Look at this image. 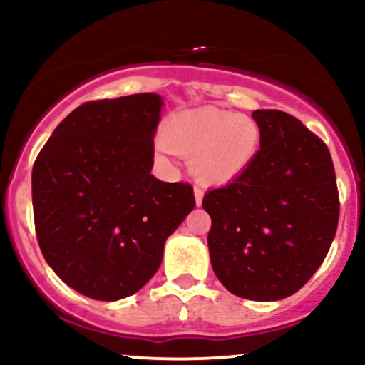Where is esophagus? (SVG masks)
I'll return each mask as SVG.
<instances>
[{"label":"esophagus","mask_w":365,"mask_h":365,"mask_svg":"<svg viewBox=\"0 0 365 365\" xmlns=\"http://www.w3.org/2000/svg\"><path fill=\"white\" fill-rule=\"evenodd\" d=\"M194 195H195V204H197V206H200V204H202V197H204L202 188L195 187L194 188Z\"/></svg>","instance_id":"obj_1"}]
</instances>
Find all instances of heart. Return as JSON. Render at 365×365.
<instances>
[{"label": "heart", "mask_w": 365, "mask_h": 365, "mask_svg": "<svg viewBox=\"0 0 365 365\" xmlns=\"http://www.w3.org/2000/svg\"><path fill=\"white\" fill-rule=\"evenodd\" d=\"M163 149L190 156V168L206 183H226L249 168L261 145V128L252 116L200 108L170 121Z\"/></svg>", "instance_id": "heart-1"}]
</instances>
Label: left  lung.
Masks as SVG:
<instances>
[{"instance_id": "obj_1", "label": "left lung", "mask_w": 365, "mask_h": 365, "mask_svg": "<svg viewBox=\"0 0 365 365\" xmlns=\"http://www.w3.org/2000/svg\"><path fill=\"white\" fill-rule=\"evenodd\" d=\"M261 149L240 177L204 195L211 266L242 299L271 302L299 292L324 261L340 200L329 149L302 121L257 110Z\"/></svg>"}]
</instances>
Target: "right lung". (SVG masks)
<instances>
[{"mask_svg": "<svg viewBox=\"0 0 365 365\" xmlns=\"http://www.w3.org/2000/svg\"><path fill=\"white\" fill-rule=\"evenodd\" d=\"M161 106L150 92L83 103L54 128L32 168L41 252L91 299L139 292L195 206L192 185L150 175Z\"/></svg>", "mask_w": 365, "mask_h": 365, "instance_id": "obj_1", "label": "right lung"}]
</instances>
